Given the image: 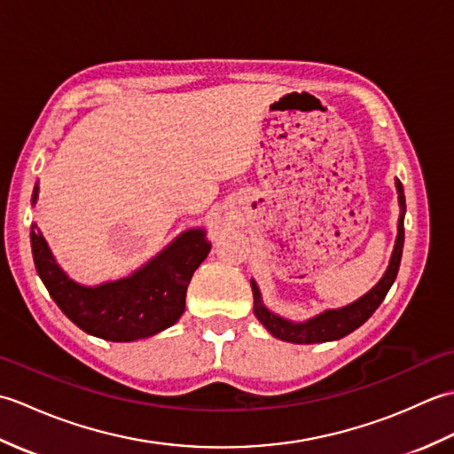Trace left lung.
I'll return each mask as SVG.
<instances>
[{"instance_id": "obj_1", "label": "left lung", "mask_w": 454, "mask_h": 454, "mask_svg": "<svg viewBox=\"0 0 454 454\" xmlns=\"http://www.w3.org/2000/svg\"><path fill=\"white\" fill-rule=\"evenodd\" d=\"M396 191H398V202H400V218H398V236L396 246L390 257V263L387 273L376 283L369 293L361 296L359 301L347 304L343 308H335V310H325L317 314L306 322H291L285 317L267 310L262 302V293L255 281H252L254 291V312L257 320L262 322L267 332L275 335L277 340H283L288 343H324V341H335L341 340L347 333L355 332L356 327L363 325L376 308L380 306L384 296L388 294L390 286L396 281L400 262H402V249H403V215H406V197H403L402 183L396 179Z\"/></svg>"}]
</instances>
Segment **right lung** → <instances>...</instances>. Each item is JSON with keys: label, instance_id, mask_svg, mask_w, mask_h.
Segmentation results:
<instances>
[{"label": "right lung", "instance_id": "right-lung-1", "mask_svg": "<svg viewBox=\"0 0 454 454\" xmlns=\"http://www.w3.org/2000/svg\"><path fill=\"white\" fill-rule=\"evenodd\" d=\"M36 199L38 183L33 205ZM31 247L46 291L75 325L107 341H137L163 332L185 312L187 286L210 242L202 228L187 230L132 275L98 286L75 283L62 271L36 224L31 226Z\"/></svg>", "mask_w": 454, "mask_h": 454}]
</instances>
